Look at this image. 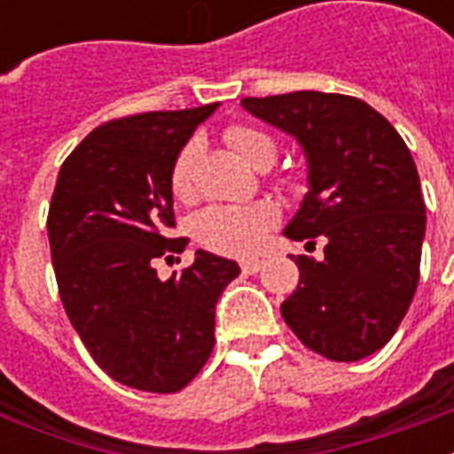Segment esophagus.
Listing matches in <instances>:
<instances>
[{
    "mask_svg": "<svg viewBox=\"0 0 454 454\" xmlns=\"http://www.w3.org/2000/svg\"><path fill=\"white\" fill-rule=\"evenodd\" d=\"M260 267H262V260H257V257H247V260L240 262V270H243L246 275H255Z\"/></svg>",
    "mask_w": 454,
    "mask_h": 454,
    "instance_id": "1",
    "label": "esophagus"
}]
</instances>
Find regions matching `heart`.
Listing matches in <instances>:
<instances>
[{"instance_id": "1", "label": "heart", "mask_w": 454, "mask_h": 454, "mask_svg": "<svg viewBox=\"0 0 454 454\" xmlns=\"http://www.w3.org/2000/svg\"><path fill=\"white\" fill-rule=\"evenodd\" d=\"M228 143L238 150V155L247 165L260 168L265 162H275L277 143L272 136L250 126H231L226 130ZM197 143H187L179 150L177 160L172 165L169 184L175 197L184 199L192 192V168L197 158ZM272 223V208L262 204L250 207H211L204 214H199L194 231L197 238L211 250L223 255H247L253 253Z\"/></svg>"}]
</instances>
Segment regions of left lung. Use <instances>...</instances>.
Returning a JSON list of instances; mask_svg holds the SVG:
<instances>
[{
	"label": "left lung",
	"instance_id": "left-lung-1",
	"mask_svg": "<svg viewBox=\"0 0 454 454\" xmlns=\"http://www.w3.org/2000/svg\"><path fill=\"white\" fill-rule=\"evenodd\" d=\"M240 104L304 153L306 194L282 233L325 243L321 260L296 257L286 325L328 360H362L396 333L419 286L426 204L416 162L389 121L355 97L292 92Z\"/></svg>",
	"mask_w": 454,
	"mask_h": 454
}]
</instances>
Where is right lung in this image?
Here are the masks:
<instances>
[{
  "mask_svg": "<svg viewBox=\"0 0 454 454\" xmlns=\"http://www.w3.org/2000/svg\"><path fill=\"white\" fill-rule=\"evenodd\" d=\"M216 104L148 112L94 129L65 160L48 211V240L65 314L94 362L130 389L172 394L214 348L216 304L236 260L197 250L182 275L153 262L182 253L169 238L172 165Z\"/></svg>",
  "mask_w": 454,
  "mask_h": 454,
  "instance_id": "1",
  "label": "right lung"
}]
</instances>
